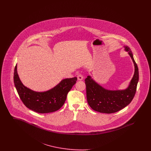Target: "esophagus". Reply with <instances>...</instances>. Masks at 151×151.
<instances>
[{
  "instance_id": "esophagus-1",
  "label": "esophagus",
  "mask_w": 151,
  "mask_h": 151,
  "mask_svg": "<svg viewBox=\"0 0 151 151\" xmlns=\"http://www.w3.org/2000/svg\"><path fill=\"white\" fill-rule=\"evenodd\" d=\"M83 79H84V77L81 74L78 75V80H82Z\"/></svg>"
}]
</instances>
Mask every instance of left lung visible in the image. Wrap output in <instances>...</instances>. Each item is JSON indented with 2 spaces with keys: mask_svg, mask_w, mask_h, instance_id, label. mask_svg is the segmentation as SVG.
<instances>
[{
  "mask_svg": "<svg viewBox=\"0 0 151 151\" xmlns=\"http://www.w3.org/2000/svg\"><path fill=\"white\" fill-rule=\"evenodd\" d=\"M129 52L135 66V72L129 86L124 90H108L97 84L88 76L85 79L86 99L93 110L103 113H114L127 106L132 101L137 91L139 81V70L129 47L124 46Z\"/></svg>",
  "mask_w": 151,
  "mask_h": 151,
  "instance_id": "obj_1",
  "label": "left lung"
}]
</instances>
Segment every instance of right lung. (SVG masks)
<instances>
[{
  "instance_id": "add662e5",
  "label": "right lung",
  "mask_w": 151,
  "mask_h": 151,
  "mask_svg": "<svg viewBox=\"0 0 151 151\" xmlns=\"http://www.w3.org/2000/svg\"><path fill=\"white\" fill-rule=\"evenodd\" d=\"M14 81L19 97L26 107L38 113H49L57 111L64 105L67 95L76 83L77 78L63 79L49 91L35 92L23 85L17 74L16 65Z\"/></svg>"
}]
</instances>
